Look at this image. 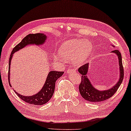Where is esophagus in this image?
Returning <instances> with one entry per match:
<instances>
[{
	"instance_id": "esophagus-1",
	"label": "esophagus",
	"mask_w": 131,
	"mask_h": 131,
	"mask_svg": "<svg viewBox=\"0 0 131 131\" xmlns=\"http://www.w3.org/2000/svg\"><path fill=\"white\" fill-rule=\"evenodd\" d=\"M75 71H76V70H75L74 69H69L67 70V73H70H70H74Z\"/></svg>"
}]
</instances>
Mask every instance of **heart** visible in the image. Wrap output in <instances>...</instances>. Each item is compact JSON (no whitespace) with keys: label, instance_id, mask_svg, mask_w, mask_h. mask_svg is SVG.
Instances as JSON below:
<instances>
[{"label":"heart","instance_id":"obj_1","mask_svg":"<svg viewBox=\"0 0 131 131\" xmlns=\"http://www.w3.org/2000/svg\"><path fill=\"white\" fill-rule=\"evenodd\" d=\"M93 45L90 41L83 39H71L66 41L60 48L59 55L55 59L62 62L64 58L71 60L74 66H82L89 58Z\"/></svg>","mask_w":131,"mask_h":131}]
</instances>
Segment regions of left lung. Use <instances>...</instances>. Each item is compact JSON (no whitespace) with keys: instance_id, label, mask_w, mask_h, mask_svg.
<instances>
[{"instance_id":"1","label":"left lung","mask_w":131,"mask_h":131,"mask_svg":"<svg viewBox=\"0 0 131 131\" xmlns=\"http://www.w3.org/2000/svg\"><path fill=\"white\" fill-rule=\"evenodd\" d=\"M112 52L117 54L119 62L120 69V78L119 81L112 88L106 91H98L91 84L90 80L88 79L86 76L88 70L89 64H85L78 69V71L82 74L81 82L79 86V92L82 97L87 101L90 102H100L104 101L108 99L115 94L116 91L121 86L122 82L123 81L124 77V70L122 64V60L121 53L119 50H114Z\"/></svg>"}]
</instances>
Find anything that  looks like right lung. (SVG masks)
Wrapping results in <instances>:
<instances>
[{"instance_id": "add662e5", "label": "right lung", "mask_w": 131, "mask_h": 131, "mask_svg": "<svg viewBox=\"0 0 131 131\" xmlns=\"http://www.w3.org/2000/svg\"><path fill=\"white\" fill-rule=\"evenodd\" d=\"M46 39V36L42 33H36V34H29L26 36L22 41L16 45L11 52V54L10 55L9 60V70H8V80L10 86H11L10 84L9 75H10V64L11 59L13 57V54L15 52L19 51V49H22L28 45L35 44L37 45H42L45 42ZM64 71H51L48 73V77L46 78V82L43 86L42 89L37 94L34 95L33 96H26L21 95L18 94L15 91V92L17 94V95L21 98V100L26 102L27 103L31 104L33 105H43L44 104L48 103L49 100L52 96L53 92L55 91V82L58 78L63 74Z\"/></svg>"}]
</instances>
